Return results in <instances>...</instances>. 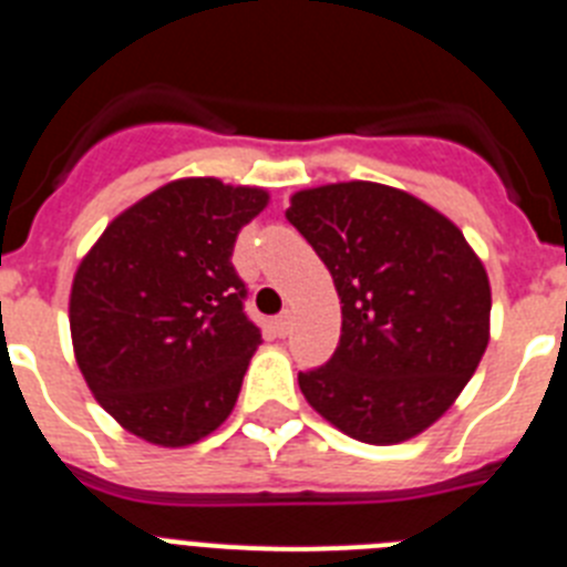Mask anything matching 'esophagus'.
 <instances>
[{"label": "esophagus", "mask_w": 567, "mask_h": 567, "mask_svg": "<svg viewBox=\"0 0 567 567\" xmlns=\"http://www.w3.org/2000/svg\"><path fill=\"white\" fill-rule=\"evenodd\" d=\"M289 329H292V312H280L278 318H275V332L278 334H289Z\"/></svg>", "instance_id": "1"}]
</instances>
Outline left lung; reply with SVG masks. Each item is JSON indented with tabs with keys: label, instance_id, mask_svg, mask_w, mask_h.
I'll return each mask as SVG.
<instances>
[{
	"label": "left lung",
	"instance_id": "left-lung-1",
	"mask_svg": "<svg viewBox=\"0 0 567 567\" xmlns=\"http://www.w3.org/2000/svg\"><path fill=\"white\" fill-rule=\"evenodd\" d=\"M287 218L327 264L343 318L332 360L298 374L307 403L360 443L423 434L452 409L488 346L480 255L443 213L374 182L300 189Z\"/></svg>",
	"mask_w": 567,
	"mask_h": 567
}]
</instances>
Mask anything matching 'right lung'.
<instances>
[{
	"label": "right lung",
	"instance_id": "1",
	"mask_svg": "<svg viewBox=\"0 0 567 567\" xmlns=\"http://www.w3.org/2000/svg\"><path fill=\"white\" fill-rule=\"evenodd\" d=\"M269 193L175 178L115 215L70 287L84 383L130 434L184 449L233 414L260 329L244 315L235 238Z\"/></svg>",
	"mask_w": 567,
	"mask_h": 567
}]
</instances>
